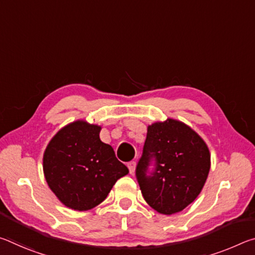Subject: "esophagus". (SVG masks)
<instances>
[{
    "label": "esophagus",
    "instance_id": "1",
    "mask_svg": "<svg viewBox=\"0 0 255 255\" xmlns=\"http://www.w3.org/2000/svg\"><path fill=\"white\" fill-rule=\"evenodd\" d=\"M128 169H129V172H130V174H133L135 173V169H136V163L135 162H129L127 164Z\"/></svg>",
    "mask_w": 255,
    "mask_h": 255
}]
</instances>
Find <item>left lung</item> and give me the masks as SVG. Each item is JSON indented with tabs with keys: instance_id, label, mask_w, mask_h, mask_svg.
Segmentation results:
<instances>
[{
	"instance_id": "obj_1",
	"label": "left lung",
	"mask_w": 255,
	"mask_h": 255,
	"mask_svg": "<svg viewBox=\"0 0 255 255\" xmlns=\"http://www.w3.org/2000/svg\"><path fill=\"white\" fill-rule=\"evenodd\" d=\"M209 170V149L187 125L167 119L148 126L136 178L153 209L164 215L183 210L200 193Z\"/></svg>"
}]
</instances>
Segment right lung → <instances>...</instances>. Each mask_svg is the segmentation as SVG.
Segmentation results:
<instances>
[{
    "label": "right lung",
    "mask_w": 255,
    "mask_h": 255,
    "mask_svg": "<svg viewBox=\"0 0 255 255\" xmlns=\"http://www.w3.org/2000/svg\"><path fill=\"white\" fill-rule=\"evenodd\" d=\"M100 130V126L77 120L60 129L45 150L47 183L68 208H94L106 199L117 180L128 174L114 148L101 141Z\"/></svg>",
    "instance_id": "right-lung-1"
}]
</instances>
